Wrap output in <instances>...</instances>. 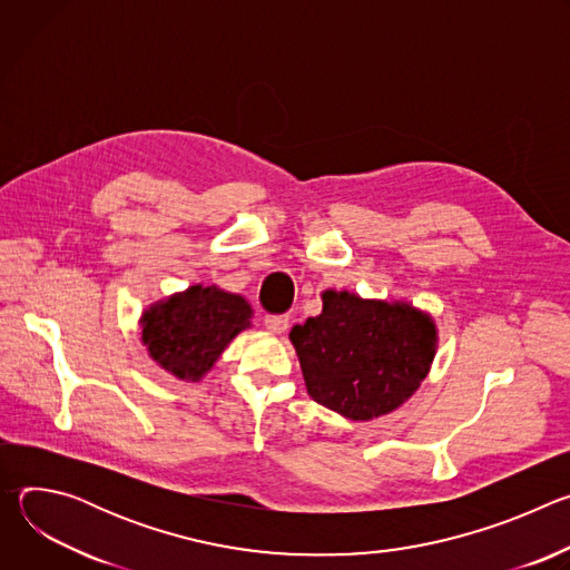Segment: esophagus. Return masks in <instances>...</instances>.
<instances>
[{
    "label": "esophagus",
    "mask_w": 570,
    "mask_h": 570,
    "mask_svg": "<svg viewBox=\"0 0 570 570\" xmlns=\"http://www.w3.org/2000/svg\"><path fill=\"white\" fill-rule=\"evenodd\" d=\"M264 324L271 334H284L288 330V315H266Z\"/></svg>",
    "instance_id": "obj_1"
}]
</instances>
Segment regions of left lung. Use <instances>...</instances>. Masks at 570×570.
<instances>
[{
	"instance_id": "1",
	"label": "left lung",
	"mask_w": 570,
	"mask_h": 570,
	"mask_svg": "<svg viewBox=\"0 0 570 570\" xmlns=\"http://www.w3.org/2000/svg\"><path fill=\"white\" fill-rule=\"evenodd\" d=\"M320 297V315L288 334L308 396L352 422L394 413L431 372L440 343L433 315L336 288Z\"/></svg>"
}]
</instances>
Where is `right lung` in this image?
Returning <instances> with one entry per match:
<instances>
[{
  "label": "right lung",
  "instance_id": "obj_1",
  "mask_svg": "<svg viewBox=\"0 0 570 570\" xmlns=\"http://www.w3.org/2000/svg\"><path fill=\"white\" fill-rule=\"evenodd\" d=\"M253 315L255 311L243 295L227 293L216 284H194L141 311V345L167 374L196 383L240 332L253 327Z\"/></svg>",
  "mask_w": 570,
  "mask_h": 570
}]
</instances>
